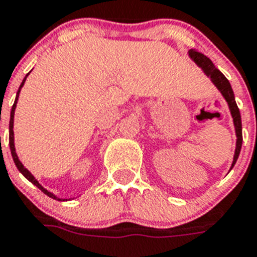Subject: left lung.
Instances as JSON below:
<instances>
[{
    "label": "left lung",
    "instance_id": "1",
    "mask_svg": "<svg viewBox=\"0 0 257 257\" xmlns=\"http://www.w3.org/2000/svg\"><path fill=\"white\" fill-rule=\"evenodd\" d=\"M190 57L194 59L196 65L202 67L203 71L208 75V77L212 79V82L215 83L217 89L220 90V93L223 94V96L225 98V100L228 102L229 110H231V114H232L233 123H235V130H236V137H237V141H236V150H235V157H233L232 167L235 166L237 158H239L240 150H241V143H243V134H241V116H240V111L237 104H236L235 95H233L232 87L229 85L228 79L223 75L220 70H217L215 65L212 63L208 57H206L202 53H199L196 50H190ZM231 167V168H232Z\"/></svg>",
    "mask_w": 257,
    "mask_h": 257
}]
</instances>
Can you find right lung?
<instances>
[{
  "instance_id": "1",
  "label": "right lung",
  "mask_w": 257,
  "mask_h": 257,
  "mask_svg": "<svg viewBox=\"0 0 257 257\" xmlns=\"http://www.w3.org/2000/svg\"><path fill=\"white\" fill-rule=\"evenodd\" d=\"M28 75H29V74H28ZM28 75H26V77H28ZM26 77L24 78V81H22L21 86H20V89H18V91H17V96H16V100H14L13 107H12V112H10V122H9V146H10V151H12V157H13V161H14V163H16V166H17L18 171L21 172L22 175H24L25 178H26V179L30 180V182H32V183L34 184V186L38 187V188H40V190L42 191V192H44V194H46L47 196H49V198L57 199V196H55V195H53V194H51V192H49V191H47V190H45L44 187H42V186H41L40 183H38V180H37L36 178H34V176H33L32 174H30V172H29L28 170H26V168L24 167V166H22L21 162L18 161L17 154H16V149H14V137H13V119H14V110H16V104H17L18 95H20V91H21V87H22V86H24L25 81H26ZM57 200H61V199H57Z\"/></svg>"
}]
</instances>
